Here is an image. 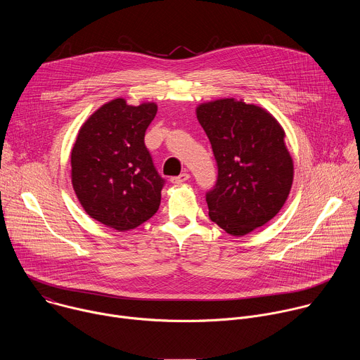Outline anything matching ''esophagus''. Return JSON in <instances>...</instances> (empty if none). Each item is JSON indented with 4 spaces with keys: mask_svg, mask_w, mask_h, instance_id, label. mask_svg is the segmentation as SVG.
Listing matches in <instances>:
<instances>
[{
    "mask_svg": "<svg viewBox=\"0 0 360 360\" xmlns=\"http://www.w3.org/2000/svg\"><path fill=\"white\" fill-rule=\"evenodd\" d=\"M189 179V174H181V175H178V176H174V178H171V182L172 184H184V182H186Z\"/></svg>",
    "mask_w": 360,
    "mask_h": 360,
    "instance_id": "esophagus-1",
    "label": "esophagus"
}]
</instances>
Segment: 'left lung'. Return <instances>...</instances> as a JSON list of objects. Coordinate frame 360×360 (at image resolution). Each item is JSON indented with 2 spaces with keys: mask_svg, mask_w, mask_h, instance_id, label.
Masks as SVG:
<instances>
[{
  "mask_svg": "<svg viewBox=\"0 0 360 360\" xmlns=\"http://www.w3.org/2000/svg\"><path fill=\"white\" fill-rule=\"evenodd\" d=\"M196 118L218 165L207 193L211 221L233 236L264 226L282 210L293 182L283 128L262 107L235 98L203 102Z\"/></svg>",
  "mask_w": 360,
  "mask_h": 360,
  "instance_id": "1",
  "label": "left lung"
}]
</instances>
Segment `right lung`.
<instances>
[{
    "label": "right lung",
    "instance_id": "add662e5",
    "mask_svg": "<svg viewBox=\"0 0 360 360\" xmlns=\"http://www.w3.org/2000/svg\"><path fill=\"white\" fill-rule=\"evenodd\" d=\"M155 102L134 107L124 98L98 108L81 127L71 152V179L85 212L117 231L135 229L157 214L164 178L145 146Z\"/></svg>",
    "mask_w": 360,
    "mask_h": 360
}]
</instances>
